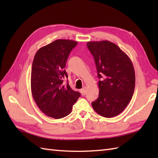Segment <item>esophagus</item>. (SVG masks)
<instances>
[{"mask_svg": "<svg viewBox=\"0 0 158 158\" xmlns=\"http://www.w3.org/2000/svg\"><path fill=\"white\" fill-rule=\"evenodd\" d=\"M81 93L82 96H83L85 95V94H86V88H85V87H84V88L81 89Z\"/></svg>", "mask_w": 158, "mask_h": 158, "instance_id": "esophagus-1", "label": "esophagus"}]
</instances>
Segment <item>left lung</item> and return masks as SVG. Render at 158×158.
Segmentation results:
<instances>
[{"label":"left lung","instance_id":"1","mask_svg":"<svg viewBox=\"0 0 158 158\" xmlns=\"http://www.w3.org/2000/svg\"><path fill=\"white\" fill-rule=\"evenodd\" d=\"M87 47L96 64L99 95L92 102L93 109L102 117L118 115L132 99L135 73L130 58L115 43L108 41H90Z\"/></svg>","mask_w":158,"mask_h":158}]
</instances>
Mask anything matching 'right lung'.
I'll return each mask as SVG.
<instances>
[{"label": "right lung", "mask_w": 158, "mask_h": 158, "mask_svg": "<svg viewBox=\"0 0 158 158\" xmlns=\"http://www.w3.org/2000/svg\"><path fill=\"white\" fill-rule=\"evenodd\" d=\"M77 45L72 40L58 39L40 48L34 57L31 71V92L36 105L46 115L54 119L67 116L81 96L63 79L68 57Z\"/></svg>", "instance_id": "right-lung-1"}]
</instances>
